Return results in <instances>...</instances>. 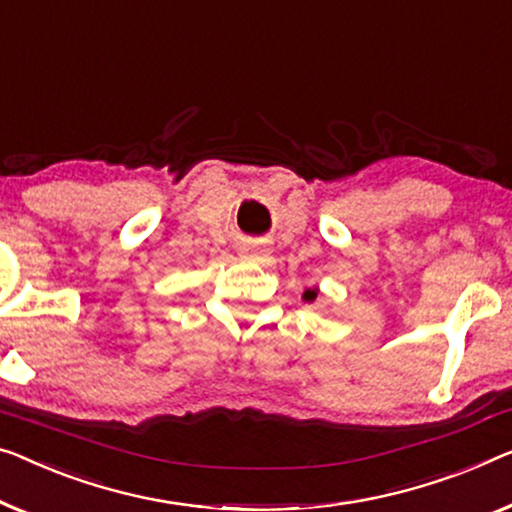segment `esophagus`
I'll return each instance as SVG.
<instances>
[{"label":"esophagus","mask_w":512,"mask_h":512,"mask_svg":"<svg viewBox=\"0 0 512 512\" xmlns=\"http://www.w3.org/2000/svg\"><path fill=\"white\" fill-rule=\"evenodd\" d=\"M259 255V248H243V257H255Z\"/></svg>","instance_id":"obj_1"}]
</instances>
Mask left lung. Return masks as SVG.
Listing matches in <instances>:
<instances>
[{
	"mask_svg": "<svg viewBox=\"0 0 512 512\" xmlns=\"http://www.w3.org/2000/svg\"><path fill=\"white\" fill-rule=\"evenodd\" d=\"M315 299H317V289H305V292H303V301L312 303Z\"/></svg>",
	"mask_w": 512,
	"mask_h": 512,
	"instance_id": "8db88e82",
	"label": "left lung"
}]
</instances>
